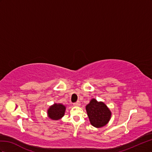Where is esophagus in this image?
Returning <instances> with one entry per match:
<instances>
[{
	"mask_svg": "<svg viewBox=\"0 0 152 152\" xmlns=\"http://www.w3.org/2000/svg\"><path fill=\"white\" fill-rule=\"evenodd\" d=\"M80 104H80V101H77V102H75V103H73V105L75 106H80Z\"/></svg>",
	"mask_w": 152,
	"mask_h": 152,
	"instance_id": "1",
	"label": "esophagus"
}]
</instances>
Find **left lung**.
Masks as SVG:
<instances>
[{"label":"left lung","mask_w":152,"mask_h":152,"mask_svg":"<svg viewBox=\"0 0 152 152\" xmlns=\"http://www.w3.org/2000/svg\"><path fill=\"white\" fill-rule=\"evenodd\" d=\"M86 110L90 124L94 127L100 128L106 125L111 118V112L104 103L92 99L86 106Z\"/></svg>","instance_id":"obj_1"}]
</instances>
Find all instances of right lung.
Here are the masks:
<instances>
[{
    "instance_id": "obj_1",
    "label": "right lung",
    "mask_w": 152,
    "mask_h": 152,
    "mask_svg": "<svg viewBox=\"0 0 152 152\" xmlns=\"http://www.w3.org/2000/svg\"><path fill=\"white\" fill-rule=\"evenodd\" d=\"M66 107L62 104L55 103L48 110V116L53 120H58L64 116Z\"/></svg>"
}]
</instances>
